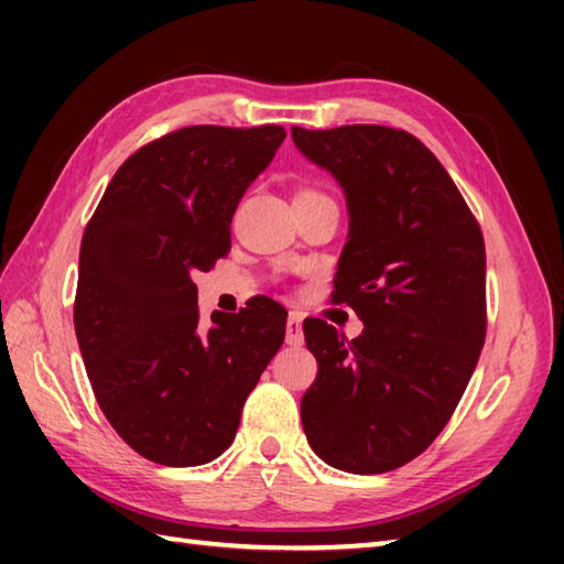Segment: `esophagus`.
Wrapping results in <instances>:
<instances>
[{"label": "esophagus", "instance_id": "1", "mask_svg": "<svg viewBox=\"0 0 564 564\" xmlns=\"http://www.w3.org/2000/svg\"><path fill=\"white\" fill-rule=\"evenodd\" d=\"M285 343L289 346H303V316L299 311H291L289 321H285Z\"/></svg>", "mask_w": 564, "mask_h": 564}]
</instances>
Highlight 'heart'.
Returning a JSON list of instances; mask_svg holds the SVG:
<instances>
[{
  "label": "heart",
  "instance_id": "heart-1",
  "mask_svg": "<svg viewBox=\"0 0 564 564\" xmlns=\"http://www.w3.org/2000/svg\"><path fill=\"white\" fill-rule=\"evenodd\" d=\"M301 194H313V191H301Z\"/></svg>",
  "mask_w": 564,
  "mask_h": 564
}]
</instances>
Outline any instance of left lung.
Instances as JSON below:
<instances>
[{"label": "left lung", "mask_w": 564, "mask_h": 564, "mask_svg": "<svg viewBox=\"0 0 564 564\" xmlns=\"http://www.w3.org/2000/svg\"><path fill=\"white\" fill-rule=\"evenodd\" d=\"M293 144L338 181L348 206L333 301L362 333L346 343L303 323L318 378L301 400L323 463L373 475L413 460L451 420L485 343L480 226L433 151L390 127L291 129Z\"/></svg>", "instance_id": "obj_1"}]
</instances>
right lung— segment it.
<instances>
[{
  "mask_svg": "<svg viewBox=\"0 0 564 564\" xmlns=\"http://www.w3.org/2000/svg\"><path fill=\"white\" fill-rule=\"evenodd\" d=\"M283 127H186L113 174L82 238L74 328L99 408L127 445L171 467L212 463L285 336L265 295L198 321L196 271L231 248L246 188Z\"/></svg>",
  "mask_w": 564,
  "mask_h": 564,
  "instance_id": "1",
  "label": "right lung"
}]
</instances>
